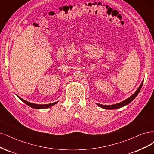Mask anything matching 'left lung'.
Segmentation results:
<instances>
[{"mask_svg":"<svg viewBox=\"0 0 154 154\" xmlns=\"http://www.w3.org/2000/svg\"><path fill=\"white\" fill-rule=\"evenodd\" d=\"M143 81L142 82L141 84L140 85V86H139V87L137 88V90L135 92V93H134V94L129 97L128 99L124 100L122 102H120V103H117V104H114V105H101V104H99V103H96L97 105H98L99 106H100L101 108H103L104 109H109V110H113V109H119V108H121V107H123L125 105H127L128 104H129L130 102H132L134 99L135 97H136L137 94H139V91H140L141 88L142 87V85H143Z\"/></svg>","mask_w":154,"mask_h":154,"instance_id":"1","label":"left lung"}]
</instances>
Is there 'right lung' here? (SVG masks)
<instances>
[{"mask_svg":"<svg viewBox=\"0 0 154 154\" xmlns=\"http://www.w3.org/2000/svg\"><path fill=\"white\" fill-rule=\"evenodd\" d=\"M19 97V99L22 101L24 103H25L26 105H27L28 106H29L30 107H32L33 109H47L49 108V107L52 106L53 105H54L56 103H58V101L54 102V103H49V104H45V105H39V104H35V103H29V102L27 101L24 100L22 99L21 97H20L19 96H18Z\"/></svg>","mask_w":154,"mask_h":154,"instance_id":"obj_1","label":"right lung"}]
</instances>
